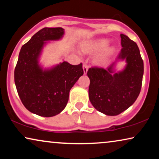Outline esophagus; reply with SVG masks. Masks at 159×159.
<instances>
[{"label":"esophagus","instance_id":"1","mask_svg":"<svg viewBox=\"0 0 159 159\" xmlns=\"http://www.w3.org/2000/svg\"><path fill=\"white\" fill-rule=\"evenodd\" d=\"M88 66H87V65H83V71L84 75H86L87 72H88Z\"/></svg>","mask_w":159,"mask_h":159}]
</instances>
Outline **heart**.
Wrapping results in <instances>:
<instances>
[{"mask_svg":"<svg viewBox=\"0 0 159 159\" xmlns=\"http://www.w3.org/2000/svg\"><path fill=\"white\" fill-rule=\"evenodd\" d=\"M108 43H109V42H108V40H102L98 41V42L94 43V44H93V45H85L84 48L85 49H88V50H96V51H99V50H103L105 48L107 47ZM113 51H114L113 49L108 50L107 53H106L105 56H101V57L99 58L98 62L103 63L106 60V58H108V56L109 55L110 53H111Z\"/></svg>","mask_w":159,"mask_h":159,"instance_id":"1","label":"heart"}]
</instances>
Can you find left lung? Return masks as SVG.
Returning <instances> with one entry per match:
<instances>
[{
    "label": "left lung",
    "instance_id": "8db88e82",
    "mask_svg": "<svg viewBox=\"0 0 159 159\" xmlns=\"http://www.w3.org/2000/svg\"><path fill=\"white\" fill-rule=\"evenodd\" d=\"M120 36L122 48L116 61L106 69L92 67L88 71L89 99L95 109L108 116H116L130 107L142 86L144 66L139 48L127 35ZM124 60L125 67L116 73V63Z\"/></svg>",
    "mask_w": 159,
    "mask_h": 159
}]
</instances>
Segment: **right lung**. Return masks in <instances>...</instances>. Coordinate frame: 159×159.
Here are the masks:
<instances>
[{"mask_svg":"<svg viewBox=\"0 0 159 159\" xmlns=\"http://www.w3.org/2000/svg\"><path fill=\"white\" fill-rule=\"evenodd\" d=\"M61 27H45L21 47L14 70V82L23 105L28 111L44 117L60 114L69 101V91L83 75L82 64L63 61L43 68L39 58L48 41L59 40Z\"/></svg>","mask_w":159,"mask_h":159,"instance_id":"add662e5","label":"right lung"}]
</instances>
